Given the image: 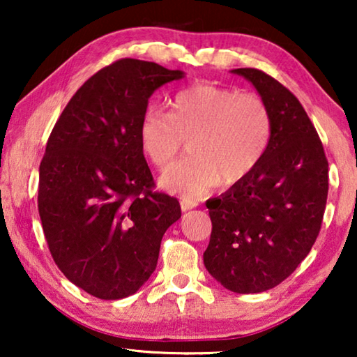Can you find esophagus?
<instances>
[{"label": "esophagus", "mask_w": 357, "mask_h": 357, "mask_svg": "<svg viewBox=\"0 0 357 357\" xmlns=\"http://www.w3.org/2000/svg\"><path fill=\"white\" fill-rule=\"evenodd\" d=\"M180 206H182V211H188V209L197 208L198 202H197V199H192V198H183L182 202H180Z\"/></svg>", "instance_id": "1"}]
</instances>
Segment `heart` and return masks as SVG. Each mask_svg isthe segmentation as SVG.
<instances>
[{
	"mask_svg": "<svg viewBox=\"0 0 357 357\" xmlns=\"http://www.w3.org/2000/svg\"><path fill=\"white\" fill-rule=\"evenodd\" d=\"M190 141L187 162L164 175L162 185L183 197H202L219 182L248 177L273 139V115L260 96L232 87L195 84L170 102V112L149 107L139 121V144L160 172L172 167Z\"/></svg>",
	"mask_w": 357,
	"mask_h": 357,
	"instance_id": "heart-1",
	"label": "heart"
}]
</instances>
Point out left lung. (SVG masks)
Here are the masks:
<instances>
[{
	"label": "left lung",
	"instance_id": "1",
	"mask_svg": "<svg viewBox=\"0 0 357 357\" xmlns=\"http://www.w3.org/2000/svg\"><path fill=\"white\" fill-rule=\"evenodd\" d=\"M234 73L270 107L273 139L260 165L206 202L211 237L204 266L226 289L263 292L289 278L319 237L328 197V160L304 107L257 68Z\"/></svg>",
	"mask_w": 357,
	"mask_h": 357
}]
</instances>
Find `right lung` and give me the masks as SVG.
Returning <instances> with one entry per match:
<instances>
[{"label":"right lung","instance_id":"1","mask_svg":"<svg viewBox=\"0 0 357 357\" xmlns=\"http://www.w3.org/2000/svg\"><path fill=\"white\" fill-rule=\"evenodd\" d=\"M180 77L121 58L76 91L47 141L37 199L43 234L63 275L97 299L135 294L182 216L177 198L154 190L139 144L151 94Z\"/></svg>","mask_w":357,"mask_h":357}]
</instances>
